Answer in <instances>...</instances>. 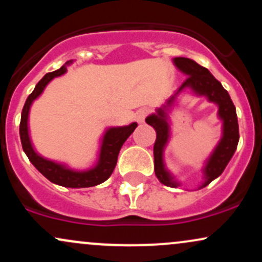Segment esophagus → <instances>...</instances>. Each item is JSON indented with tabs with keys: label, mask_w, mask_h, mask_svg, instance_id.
<instances>
[{
	"label": "esophagus",
	"mask_w": 262,
	"mask_h": 262,
	"mask_svg": "<svg viewBox=\"0 0 262 262\" xmlns=\"http://www.w3.org/2000/svg\"><path fill=\"white\" fill-rule=\"evenodd\" d=\"M149 111L146 110V108H140V110L137 111V113H135L134 118L135 121H137L138 123H143L144 121H145V117L148 116Z\"/></svg>",
	"instance_id": "obj_1"
}]
</instances>
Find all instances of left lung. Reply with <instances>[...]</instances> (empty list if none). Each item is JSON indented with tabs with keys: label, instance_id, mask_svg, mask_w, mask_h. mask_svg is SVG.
<instances>
[{
	"label": "left lung",
	"instance_id": "left-lung-1",
	"mask_svg": "<svg viewBox=\"0 0 262 262\" xmlns=\"http://www.w3.org/2000/svg\"><path fill=\"white\" fill-rule=\"evenodd\" d=\"M172 62L187 79L175 95L171 96L160 108H156L155 113L145 118V122L156 132L154 144L155 175L162 185L173 188L181 186V182L177 181L175 176L167 170L164 161V151L171 138L169 113L175 106L177 96L185 90H189L191 93L198 97H206L209 102L217 104L218 117L222 121L221 139L202 167L203 182L198 188H203L222 175L236 150L239 143V124L235 106L227 90L209 73L208 69L198 65L194 60L188 58H173Z\"/></svg>",
	"mask_w": 262,
	"mask_h": 262
}]
</instances>
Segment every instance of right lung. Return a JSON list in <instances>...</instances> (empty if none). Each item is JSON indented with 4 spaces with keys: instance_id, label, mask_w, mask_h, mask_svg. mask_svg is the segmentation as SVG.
<instances>
[{
    "instance_id": "1",
    "label": "right lung",
    "mask_w": 262,
    "mask_h": 262,
    "mask_svg": "<svg viewBox=\"0 0 262 262\" xmlns=\"http://www.w3.org/2000/svg\"><path fill=\"white\" fill-rule=\"evenodd\" d=\"M73 64V60L66 61L65 65H62L59 70L48 73L44 75V77L35 85L34 91L27 98L25 107L22 110V116H20V124H19V137L20 143H22L23 151L28 156L29 161L34 165L41 175L47 177L50 182L55 185L62 186V187L70 188H85L93 187L100 183L104 182L112 175L114 167H116L117 159H118L119 150L124 141L128 139L129 135L134 132V129L138 127L135 122L130 123L129 125L124 127H110L104 132L103 137L101 139V148L98 152L97 162L92 167L87 170H75L70 169L68 165L60 164V162L49 160L44 158L40 154H38L33 148V144L29 137V128H28V118L31 107L39 96L44 91L48 83L55 77L61 76L68 71V66Z\"/></svg>"
}]
</instances>
